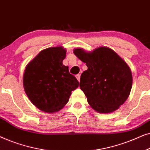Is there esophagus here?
Returning <instances> with one entry per match:
<instances>
[{
	"label": "esophagus",
	"instance_id": "1",
	"mask_svg": "<svg viewBox=\"0 0 150 150\" xmlns=\"http://www.w3.org/2000/svg\"><path fill=\"white\" fill-rule=\"evenodd\" d=\"M76 78L78 81H80V78H81V75H80V74H76Z\"/></svg>",
	"mask_w": 150,
	"mask_h": 150
}]
</instances>
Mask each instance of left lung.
Returning a JSON list of instances; mask_svg holds the SVG:
<instances>
[{"label":"left lung","mask_w":150,"mask_h":150,"mask_svg":"<svg viewBox=\"0 0 150 150\" xmlns=\"http://www.w3.org/2000/svg\"><path fill=\"white\" fill-rule=\"evenodd\" d=\"M74 53L88 67L81 74L80 88L91 108L101 113L118 109L132 89V72L127 63L105 46L92 52L75 48Z\"/></svg>","instance_id":"obj_1"}]
</instances>
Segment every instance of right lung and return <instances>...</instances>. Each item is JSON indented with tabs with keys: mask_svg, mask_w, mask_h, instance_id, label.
I'll return each instance as SVG.
<instances>
[{
	"mask_svg": "<svg viewBox=\"0 0 150 150\" xmlns=\"http://www.w3.org/2000/svg\"><path fill=\"white\" fill-rule=\"evenodd\" d=\"M66 50L62 46L41 51L26 65L23 76L25 93L41 110L55 112L64 107L79 81L63 64Z\"/></svg>",
	"mask_w": 150,
	"mask_h": 150,
	"instance_id": "1",
	"label": "right lung"
}]
</instances>
